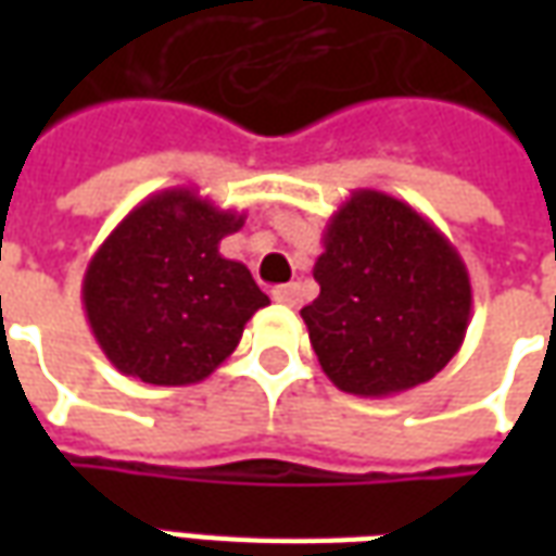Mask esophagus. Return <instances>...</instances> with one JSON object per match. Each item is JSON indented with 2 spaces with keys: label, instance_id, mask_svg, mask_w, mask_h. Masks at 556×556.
<instances>
[{
  "label": "esophagus",
  "instance_id": "obj_1",
  "mask_svg": "<svg viewBox=\"0 0 556 556\" xmlns=\"http://www.w3.org/2000/svg\"><path fill=\"white\" fill-rule=\"evenodd\" d=\"M274 301L282 303V306H298L301 303V289L298 286H279L274 291Z\"/></svg>",
  "mask_w": 556,
  "mask_h": 556
}]
</instances>
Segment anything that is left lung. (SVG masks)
<instances>
[{
	"label": "left lung",
	"mask_w": 556,
	"mask_h": 556,
	"mask_svg": "<svg viewBox=\"0 0 556 556\" xmlns=\"http://www.w3.org/2000/svg\"><path fill=\"white\" fill-rule=\"evenodd\" d=\"M321 243V291L301 315L327 378L366 399L431 381L462 349L473 306L450 238L396 195L354 190Z\"/></svg>",
	"instance_id": "1"
}]
</instances>
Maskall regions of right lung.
Here are the masks:
<instances>
[{"label":"right lung","mask_w":556,"mask_h":556,"mask_svg":"<svg viewBox=\"0 0 556 556\" xmlns=\"http://www.w3.org/2000/svg\"><path fill=\"white\" fill-rule=\"evenodd\" d=\"M190 187L142 199L91 255L83 309L122 375L157 387L205 381L238 349L267 294L247 265L219 255L243 226Z\"/></svg>","instance_id":"obj_1"}]
</instances>
